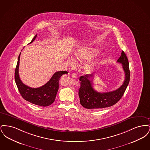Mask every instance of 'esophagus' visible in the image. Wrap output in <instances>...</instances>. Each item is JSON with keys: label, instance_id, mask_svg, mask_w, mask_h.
I'll list each match as a JSON object with an SVG mask.
<instances>
[{"label": "esophagus", "instance_id": "1", "mask_svg": "<svg viewBox=\"0 0 150 150\" xmlns=\"http://www.w3.org/2000/svg\"><path fill=\"white\" fill-rule=\"evenodd\" d=\"M72 76L73 78H76L78 77V75H77V74H76V73H73V74H72Z\"/></svg>", "mask_w": 150, "mask_h": 150}]
</instances>
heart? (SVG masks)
Returning a JSON list of instances; mask_svg holds the SVG:
<instances>
[{"label":"heart","instance_id":"heart-1","mask_svg":"<svg viewBox=\"0 0 150 150\" xmlns=\"http://www.w3.org/2000/svg\"><path fill=\"white\" fill-rule=\"evenodd\" d=\"M99 53V50L91 48L84 47L77 50L75 54V59L80 63H84L86 61H89L84 66V71L86 74H92L96 71L100 66V62L98 60H91L96 57ZM68 64L70 66H74L75 61L71 58L68 59Z\"/></svg>","mask_w":150,"mask_h":150}]
</instances>
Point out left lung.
I'll list each match as a JSON object with an SVG mask.
<instances>
[{
  "label": "left lung",
  "mask_w": 150,
  "mask_h": 150,
  "mask_svg": "<svg viewBox=\"0 0 150 150\" xmlns=\"http://www.w3.org/2000/svg\"><path fill=\"white\" fill-rule=\"evenodd\" d=\"M117 62L122 64L125 76L122 86L115 91L105 93L96 91L93 88V74H86L80 77L79 80L81 82L79 96L82 106L88 109L103 108L113 106L121 99L130 80L128 59L124 51H122Z\"/></svg>",
  "instance_id": "1"
}]
</instances>
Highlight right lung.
<instances>
[{"instance_id":"1","label":"right lung","mask_w":150,"mask_h":150,"mask_svg":"<svg viewBox=\"0 0 150 150\" xmlns=\"http://www.w3.org/2000/svg\"><path fill=\"white\" fill-rule=\"evenodd\" d=\"M36 35L31 42L33 43L35 39ZM20 54L18 58V61L15 70L14 79L18 89L23 99L30 103L40 106H48L52 104L56 99L58 88L59 80L62 75L67 74V71H57L55 72L50 80L44 86L39 88H33L26 86L22 82L20 78L18 69L20 64Z\"/></svg>"}]
</instances>
